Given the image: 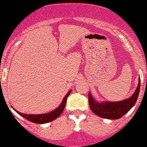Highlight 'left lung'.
<instances>
[{
    "mask_svg": "<svg viewBox=\"0 0 147 147\" xmlns=\"http://www.w3.org/2000/svg\"><path fill=\"white\" fill-rule=\"evenodd\" d=\"M140 78L136 91L130 98L119 102H104L98 103L94 100L92 96L88 94V102L91 111L97 116L108 119H118L122 117L134 106L139 91H140Z\"/></svg>",
    "mask_w": 147,
    "mask_h": 147,
    "instance_id": "8db88e82",
    "label": "left lung"
}]
</instances>
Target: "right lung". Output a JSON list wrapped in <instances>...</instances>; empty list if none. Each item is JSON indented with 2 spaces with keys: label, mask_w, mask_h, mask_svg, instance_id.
I'll use <instances>...</instances> for the list:
<instances>
[{
  "label": "right lung",
  "mask_w": 147,
  "mask_h": 147,
  "mask_svg": "<svg viewBox=\"0 0 147 147\" xmlns=\"http://www.w3.org/2000/svg\"><path fill=\"white\" fill-rule=\"evenodd\" d=\"M71 91H69V92H68V94L65 96L64 98H63V100L62 101L61 105L59 106L56 109H55L54 111H51V112L48 113V114H36V115H33V114H22V113L19 112V111H16V109L14 110H15L18 114H20L21 117H23L24 118L28 120V121H31V122L36 123H49L50 122V121H52L54 119H56L57 117H59V116L62 114L65 107H66V100H67V98L69 96V94H70Z\"/></svg>",
  "instance_id": "add662e5"
}]
</instances>
